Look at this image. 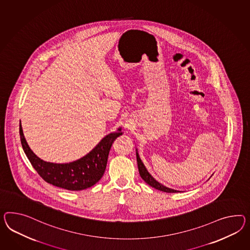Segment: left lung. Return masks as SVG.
<instances>
[{
  "instance_id": "8db88e82",
  "label": "left lung",
  "mask_w": 250,
  "mask_h": 250,
  "mask_svg": "<svg viewBox=\"0 0 250 250\" xmlns=\"http://www.w3.org/2000/svg\"><path fill=\"white\" fill-rule=\"evenodd\" d=\"M136 157H137V162H138V167H139V172L141 175V179H143L147 184L152 187L156 189H159L160 191L167 193H176L180 192L179 190H176V189H172L170 188H167L166 186L162 185L159 181H157L156 179H154L153 177L149 174L147 171L146 167L144 166L143 162L141 161L140 155L138 153V149L136 148Z\"/></svg>"
}]
</instances>
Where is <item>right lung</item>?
I'll list each match as a JSON object with an SVG mask.
<instances>
[{"label":"right lung","instance_id":"right-lung-1","mask_svg":"<svg viewBox=\"0 0 250 250\" xmlns=\"http://www.w3.org/2000/svg\"><path fill=\"white\" fill-rule=\"evenodd\" d=\"M122 128L106 135L93 149L79 160L70 163H52L41 160L29 147L21 125V143L34 169L46 182L67 190H83L95 185L105 172L109 149L113 141L122 135Z\"/></svg>","mask_w":250,"mask_h":250}]
</instances>
